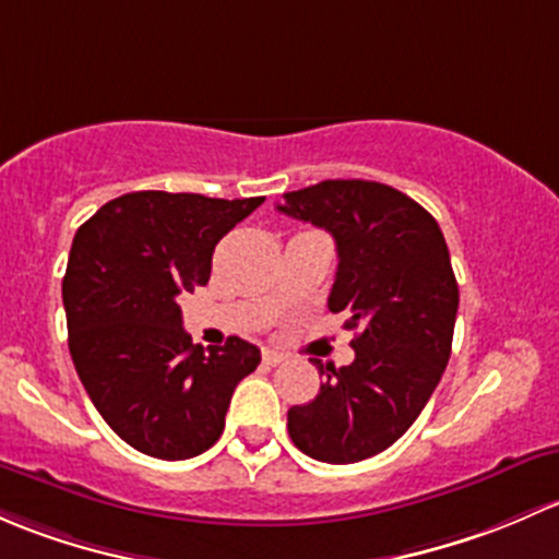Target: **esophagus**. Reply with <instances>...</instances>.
I'll return each mask as SVG.
<instances>
[{
    "label": "esophagus",
    "mask_w": 559,
    "mask_h": 559,
    "mask_svg": "<svg viewBox=\"0 0 559 559\" xmlns=\"http://www.w3.org/2000/svg\"><path fill=\"white\" fill-rule=\"evenodd\" d=\"M285 360H287V355L277 353V349H263V364L266 366H280V364H285Z\"/></svg>",
    "instance_id": "esophagus-1"
}]
</instances>
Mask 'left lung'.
Returning a JSON list of instances; mask_svg holds the SVG:
<instances>
[{"label":"left lung","instance_id":"left-lung-1","mask_svg":"<svg viewBox=\"0 0 559 559\" xmlns=\"http://www.w3.org/2000/svg\"><path fill=\"white\" fill-rule=\"evenodd\" d=\"M277 210L336 239L328 309L360 331L349 366L314 360L325 384L287 412V433L322 463H358L395 444L441 382L460 304L450 250L436 217L382 182L322 180Z\"/></svg>","mask_w":559,"mask_h":559}]
</instances>
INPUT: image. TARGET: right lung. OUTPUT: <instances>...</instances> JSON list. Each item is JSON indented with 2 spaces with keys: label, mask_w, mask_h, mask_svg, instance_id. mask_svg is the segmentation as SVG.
I'll list each match as a JSON object with an SVG mask.
<instances>
[{
  "label": "right lung",
  "mask_w": 559,
  "mask_h": 559,
  "mask_svg": "<svg viewBox=\"0 0 559 559\" xmlns=\"http://www.w3.org/2000/svg\"><path fill=\"white\" fill-rule=\"evenodd\" d=\"M261 204L136 191L74 234L61 285L69 353L96 412L134 450L160 460L210 450L234 390L261 364L239 336L204 353L177 304L210 282L215 245Z\"/></svg>",
  "instance_id": "obj_1"
}]
</instances>
